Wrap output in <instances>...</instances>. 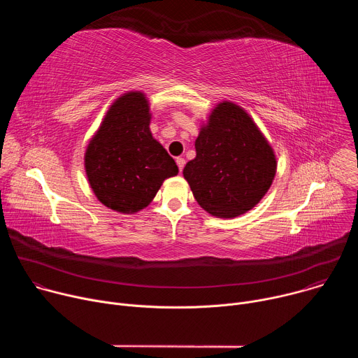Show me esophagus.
<instances>
[{"mask_svg": "<svg viewBox=\"0 0 358 358\" xmlns=\"http://www.w3.org/2000/svg\"><path fill=\"white\" fill-rule=\"evenodd\" d=\"M176 163H177V166H178V170L182 171V169H184V166H185V160H184L182 157H177V159H176Z\"/></svg>", "mask_w": 358, "mask_h": 358, "instance_id": "esophagus-1", "label": "esophagus"}]
</instances>
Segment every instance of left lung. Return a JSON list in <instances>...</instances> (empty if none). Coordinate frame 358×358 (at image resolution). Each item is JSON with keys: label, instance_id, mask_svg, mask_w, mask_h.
I'll return each mask as SVG.
<instances>
[{"label": "left lung", "instance_id": "left-lung-1", "mask_svg": "<svg viewBox=\"0 0 358 358\" xmlns=\"http://www.w3.org/2000/svg\"><path fill=\"white\" fill-rule=\"evenodd\" d=\"M196 156L182 170L199 206L218 218L252 210L271 188L276 174L272 145L234 101L224 100L199 129Z\"/></svg>", "mask_w": 358, "mask_h": 358}]
</instances>
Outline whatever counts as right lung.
Wrapping results in <instances>:
<instances>
[{
  "mask_svg": "<svg viewBox=\"0 0 358 358\" xmlns=\"http://www.w3.org/2000/svg\"><path fill=\"white\" fill-rule=\"evenodd\" d=\"M150 105L138 90L109 108L85 152V170L96 198L108 208L136 214L156 196L164 180L178 174L167 150L150 131Z\"/></svg>",
  "mask_w": 358,
  "mask_h": 358,
  "instance_id": "obj_1",
  "label": "right lung"
}]
</instances>
